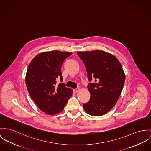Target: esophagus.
Returning a JSON list of instances; mask_svg holds the SVG:
<instances>
[{
    "instance_id": "34e87169",
    "label": "esophagus",
    "mask_w": 151,
    "mask_h": 151,
    "mask_svg": "<svg viewBox=\"0 0 151 151\" xmlns=\"http://www.w3.org/2000/svg\"><path fill=\"white\" fill-rule=\"evenodd\" d=\"M80 90H81L80 88H75V89L74 90V91H75V93H77V92H78Z\"/></svg>"
}]
</instances>
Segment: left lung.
Returning <instances> with one entry per match:
<instances>
[{"instance_id":"8db88e82","label":"left lung","mask_w":151,"mask_h":151,"mask_svg":"<svg viewBox=\"0 0 151 151\" xmlns=\"http://www.w3.org/2000/svg\"><path fill=\"white\" fill-rule=\"evenodd\" d=\"M83 61L89 81L90 101L83 104L85 111L93 116L108 113L116 104L122 90L125 76L119 60L114 55L103 50L78 52Z\"/></svg>"}]
</instances>
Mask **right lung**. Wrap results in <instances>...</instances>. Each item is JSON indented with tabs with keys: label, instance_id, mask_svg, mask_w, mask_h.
I'll return each instance as SVG.
<instances>
[{
	"label": "right lung",
	"instance_id": "1",
	"mask_svg": "<svg viewBox=\"0 0 151 151\" xmlns=\"http://www.w3.org/2000/svg\"><path fill=\"white\" fill-rule=\"evenodd\" d=\"M70 52L58 50L41 53L30 63L25 82L29 93L38 107L49 115H54L64 109L72 95V90L63 83L56 85L58 78L63 81L61 68Z\"/></svg>",
	"mask_w": 151,
	"mask_h": 151
}]
</instances>
